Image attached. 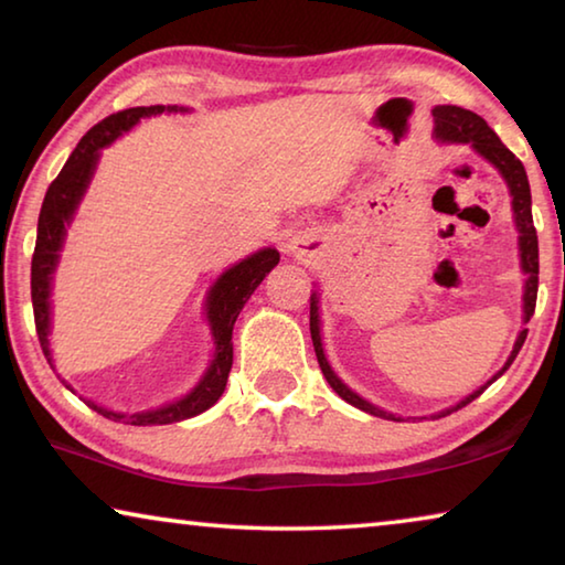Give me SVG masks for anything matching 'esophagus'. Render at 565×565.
Returning <instances> with one entry per match:
<instances>
[{
	"instance_id": "34e87169",
	"label": "esophagus",
	"mask_w": 565,
	"mask_h": 565,
	"mask_svg": "<svg viewBox=\"0 0 565 565\" xmlns=\"http://www.w3.org/2000/svg\"><path fill=\"white\" fill-rule=\"evenodd\" d=\"M313 246H317V244H313L309 236H296L289 248H291L294 256H299V259H306V256H311L313 252H317V248H313Z\"/></svg>"
}]
</instances>
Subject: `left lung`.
Masks as SVG:
<instances>
[{"instance_id": "1", "label": "left lung", "mask_w": 565, "mask_h": 565, "mask_svg": "<svg viewBox=\"0 0 565 565\" xmlns=\"http://www.w3.org/2000/svg\"><path fill=\"white\" fill-rule=\"evenodd\" d=\"M434 119H436V137L441 141H456V145H471L478 154H481L486 161H491V164L501 171V177L505 179V184H509V191L513 196V218H515V226H519V248H521V266L529 279H525V291H523V321L529 323L533 311H535V296H539V236H535V226H533V216H531V186H529V177H525V169L521 164V159H515L513 151L505 149L503 141L495 137V131L486 124L478 114L461 109V107H451V104H444V107H436L434 109ZM311 341H313V351H317V359H319V366L323 371V376L331 384V388L337 391V394L347 401V404L356 406L361 411H366L371 416H381V418H396L394 414H386V411L376 408L374 404H369L366 398H361L359 394H353V391L343 384V381L333 374L327 356H323V347H321V329H319V296L311 294ZM525 337H529V329H523L519 333V339L513 343V351L509 361L503 363V369L495 374L489 384L481 386L478 391H473L471 396H466L463 401H458L454 408H446L441 414H436L434 418H441L446 414H451V411L463 408L466 404H471L473 398H478L483 394L486 388H489L495 379H499L505 369L511 366L513 359L519 356V351L523 347Z\"/></svg>"}]
</instances>
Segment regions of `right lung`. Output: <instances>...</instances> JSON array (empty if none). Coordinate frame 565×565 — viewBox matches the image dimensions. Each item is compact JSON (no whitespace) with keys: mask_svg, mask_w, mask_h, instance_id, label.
<instances>
[{"mask_svg":"<svg viewBox=\"0 0 565 565\" xmlns=\"http://www.w3.org/2000/svg\"><path fill=\"white\" fill-rule=\"evenodd\" d=\"M161 111H186L184 107H134L111 114V117L102 119L97 127H92L84 134L79 145L66 159L64 169L60 171L42 202L40 224H36V246L32 256V306H34V323L36 337H40L42 351L52 366L50 353V294H52V274L60 262V248L64 244L66 226H70L72 216L79 206L84 191H87L94 169L99 161V149L111 145L114 139L129 131L141 117H157ZM279 264V252L276 248H262L244 262H238L232 269H226L218 276L212 291L206 296V319L212 323L214 333V359L209 363L206 374L202 381L189 391L184 398L174 401L154 411H141V414H114V411L102 408L97 404H89L97 414L107 416L111 420H124L131 426H159V424H177L191 416H199L202 411L212 408L218 396L224 394L228 371L234 363V343L232 331L236 317L242 313L248 296L254 294L256 286L264 281L274 266ZM70 388V386H66Z\"/></svg>","mask_w":565,"mask_h":565,"instance_id":"right-lung-1","label":"right lung"}]
</instances>
